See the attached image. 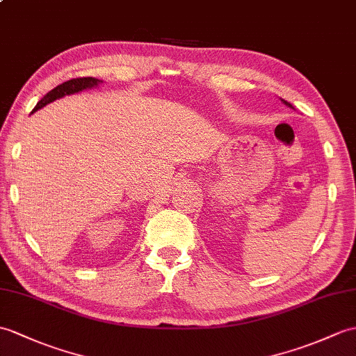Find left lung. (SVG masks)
<instances>
[{
	"mask_svg": "<svg viewBox=\"0 0 356 356\" xmlns=\"http://www.w3.org/2000/svg\"><path fill=\"white\" fill-rule=\"evenodd\" d=\"M284 102V104H286L288 107H293V104H290V103H288V102H285V100H282Z\"/></svg>",
	"mask_w": 356,
	"mask_h": 356,
	"instance_id": "8db88e82",
	"label": "left lung"
}]
</instances>
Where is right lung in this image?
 I'll return each mask as SVG.
<instances>
[{
  "label": "right lung",
  "instance_id": "obj_1",
  "mask_svg": "<svg viewBox=\"0 0 356 356\" xmlns=\"http://www.w3.org/2000/svg\"><path fill=\"white\" fill-rule=\"evenodd\" d=\"M98 83H103L102 80L94 79V77H81V79H71L68 81H65V83L56 86L54 89L49 90L47 95H44L42 100H40L33 112H36L39 109H42L44 106H47L48 103H53L57 98H62L65 95H71V94H76L80 92V90L83 89H90L94 86H98ZM31 112V113H33Z\"/></svg>",
  "mask_w": 356,
  "mask_h": 356
}]
</instances>
